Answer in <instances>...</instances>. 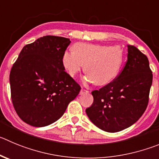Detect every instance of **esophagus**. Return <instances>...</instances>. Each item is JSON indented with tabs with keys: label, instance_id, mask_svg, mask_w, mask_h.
Wrapping results in <instances>:
<instances>
[{
	"label": "esophagus",
	"instance_id": "esophagus-1",
	"mask_svg": "<svg viewBox=\"0 0 159 159\" xmlns=\"http://www.w3.org/2000/svg\"><path fill=\"white\" fill-rule=\"evenodd\" d=\"M89 93V91L88 90H86V89H81V91H80V94L81 95H82V94H84V93Z\"/></svg>",
	"mask_w": 159,
	"mask_h": 159
}]
</instances>
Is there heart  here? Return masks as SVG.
I'll list each match as a JSON object with an SVG mask.
<instances>
[{
	"label": "heart",
	"mask_w": 159,
	"mask_h": 159,
	"mask_svg": "<svg viewBox=\"0 0 159 159\" xmlns=\"http://www.w3.org/2000/svg\"><path fill=\"white\" fill-rule=\"evenodd\" d=\"M124 60V52L118 45L76 43L73 52L66 51L62 57L65 70L75 77L84 64L85 79L96 85L111 82L119 72Z\"/></svg>",
	"instance_id": "b5f03b06"
}]
</instances>
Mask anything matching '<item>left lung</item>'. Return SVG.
Masks as SVG:
<instances>
[{
    "label": "left lung",
    "mask_w": 159,
    "mask_h": 159,
    "mask_svg": "<svg viewBox=\"0 0 159 159\" xmlns=\"http://www.w3.org/2000/svg\"><path fill=\"white\" fill-rule=\"evenodd\" d=\"M152 78L148 57L135 46L128 45L126 63L119 75L92 92L93 103L85 110L90 121L108 133L131 126L148 107Z\"/></svg>",
    "instance_id": "left-lung-1"
}]
</instances>
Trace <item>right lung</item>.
I'll list each match as a JSON object with an SVG mask.
<instances>
[{
  "label": "right lung",
  "mask_w": 159,
  "mask_h": 159,
  "mask_svg": "<svg viewBox=\"0 0 159 159\" xmlns=\"http://www.w3.org/2000/svg\"><path fill=\"white\" fill-rule=\"evenodd\" d=\"M69 38L44 36L25 45L10 72L13 106L27 124L43 127L55 122L81 90L65 71L62 57Z\"/></svg>",
  "instance_id": "add662e5"
}]
</instances>
